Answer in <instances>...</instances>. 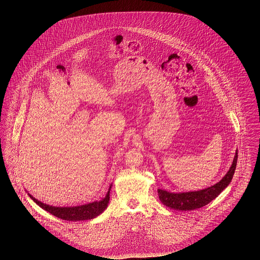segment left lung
I'll return each mask as SVG.
<instances>
[{"label":"left lung","mask_w":260,"mask_h":260,"mask_svg":"<svg viewBox=\"0 0 260 260\" xmlns=\"http://www.w3.org/2000/svg\"><path fill=\"white\" fill-rule=\"evenodd\" d=\"M238 160V150L231 168L222 179L214 185L203 190L185 192V193H171L166 190L158 189V195L161 203L170 209L177 210H193L200 209L216 198L223 190L230 184L235 173Z\"/></svg>","instance_id":"1"}]
</instances>
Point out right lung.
Wrapping results in <instances>:
<instances>
[{"mask_svg":"<svg viewBox=\"0 0 260 260\" xmlns=\"http://www.w3.org/2000/svg\"><path fill=\"white\" fill-rule=\"evenodd\" d=\"M111 186L109 187V190L105 196V198L101 201H95L89 204L77 206V207H52L50 205L44 204L41 201H38L32 195L28 193V196L32 199L39 207H41L43 210L49 211L52 215L63 219V220H69V221H82L92 219L99 214H101L105 209L108 207L109 200H110V190Z\"/></svg>","mask_w":260,"mask_h":260,"instance_id":"obj_1","label":"right lung"}]
</instances>
